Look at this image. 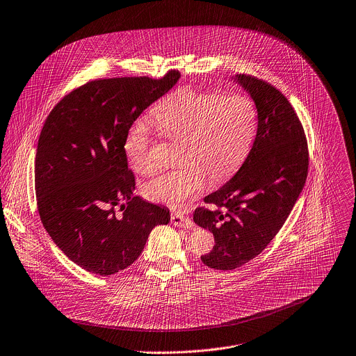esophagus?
Segmentation results:
<instances>
[{"instance_id":"obj_1","label":"esophagus","mask_w":356,"mask_h":356,"mask_svg":"<svg viewBox=\"0 0 356 356\" xmlns=\"http://www.w3.org/2000/svg\"><path fill=\"white\" fill-rule=\"evenodd\" d=\"M171 222L175 225V227H184V228H188V229H192L193 228V222L191 218H188L184 213L181 211H175L171 214Z\"/></svg>"}]
</instances>
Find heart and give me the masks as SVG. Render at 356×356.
I'll return each instance as SVG.
<instances>
[{
  "label": "heart",
  "instance_id": "heart-1",
  "mask_svg": "<svg viewBox=\"0 0 356 356\" xmlns=\"http://www.w3.org/2000/svg\"><path fill=\"white\" fill-rule=\"evenodd\" d=\"M161 132L179 140L174 170L142 185L145 199L181 206L197 193L206 181L218 184L229 178L245 161L257 129L253 102L243 95H217L181 89L152 110ZM152 131L146 121L132 124L124 142L131 168L147 175L156 164L150 156Z\"/></svg>",
  "mask_w": 356,
  "mask_h": 356
}]
</instances>
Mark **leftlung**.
Masks as SVG:
<instances>
[{
    "label": "left lung",
    "instance_id": "1",
    "mask_svg": "<svg viewBox=\"0 0 356 356\" xmlns=\"http://www.w3.org/2000/svg\"><path fill=\"white\" fill-rule=\"evenodd\" d=\"M234 81L256 104V138L238 172L204 197L216 207L193 213V221L213 232L216 242L200 259L217 270H234L263 252L295 206L309 167L303 127L286 97L250 75Z\"/></svg>",
    "mask_w": 356,
    "mask_h": 356
}]
</instances>
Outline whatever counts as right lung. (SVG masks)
<instances>
[{
	"label": "right lung",
	"mask_w": 356,
	"mask_h": 356,
	"mask_svg": "<svg viewBox=\"0 0 356 356\" xmlns=\"http://www.w3.org/2000/svg\"><path fill=\"white\" fill-rule=\"evenodd\" d=\"M179 78L168 71L161 79L90 81L67 95L44 122L35 161L39 214L54 243L90 273L127 268L150 231L170 222L168 209L134 196L124 142L136 118Z\"/></svg>",
	"instance_id": "obj_1"
}]
</instances>
